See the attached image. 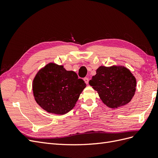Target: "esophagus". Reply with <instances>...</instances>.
<instances>
[{
    "mask_svg": "<svg viewBox=\"0 0 158 158\" xmlns=\"http://www.w3.org/2000/svg\"><path fill=\"white\" fill-rule=\"evenodd\" d=\"M84 82H85V84H88V82H89V78H88L85 77V78H84Z\"/></svg>",
    "mask_w": 158,
    "mask_h": 158,
    "instance_id": "obj_1",
    "label": "esophagus"
}]
</instances>
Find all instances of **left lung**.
Wrapping results in <instances>:
<instances>
[{
	"mask_svg": "<svg viewBox=\"0 0 158 158\" xmlns=\"http://www.w3.org/2000/svg\"><path fill=\"white\" fill-rule=\"evenodd\" d=\"M89 84L96 90L106 106L115 109L131 102L135 94L136 81L124 66H99Z\"/></svg>",
	"mask_w": 158,
	"mask_h": 158,
	"instance_id": "left-lung-1",
	"label": "left lung"
}]
</instances>
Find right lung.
I'll return each mask as SVG.
<instances>
[{
    "label": "right lung",
    "instance_id": "add662e5",
    "mask_svg": "<svg viewBox=\"0 0 158 158\" xmlns=\"http://www.w3.org/2000/svg\"><path fill=\"white\" fill-rule=\"evenodd\" d=\"M32 86L40 107L49 113L64 114L75 106L86 84L74 71L49 63L38 72Z\"/></svg>",
    "mask_w": 158,
    "mask_h": 158
}]
</instances>
